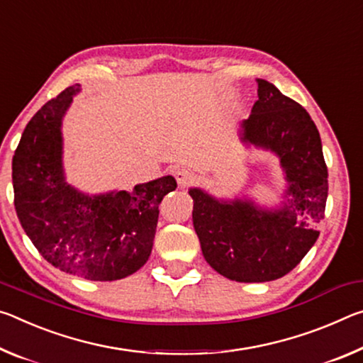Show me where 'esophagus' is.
Wrapping results in <instances>:
<instances>
[{"label":"esophagus","instance_id":"obj_1","mask_svg":"<svg viewBox=\"0 0 363 363\" xmlns=\"http://www.w3.org/2000/svg\"><path fill=\"white\" fill-rule=\"evenodd\" d=\"M175 178H177V183L178 186L185 188L188 186L189 183H191L194 180V172L191 169H186V167H182L175 170Z\"/></svg>","mask_w":363,"mask_h":363}]
</instances>
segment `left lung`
Listing matches in <instances>:
<instances>
[{"label":"left lung","instance_id":"obj_1","mask_svg":"<svg viewBox=\"0 0 363 363\" xmlns=\"http://www.w3.org/2000/svg\"><path fill=\"white\" fill-rule=\"evenodd\" d=\"M257 86L259 99L238 136L247 147L270 151L280 160L286 182L280 206L217 199L201 188L188 191L204 259L240 283L272 281L293 270L315 245L328 198L322 140L308 112L273 83L257 79Z\"/></svg>","mask_w":363,"mask_h":363}]
</instances>
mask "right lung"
Segmentation results:
<instances>
[{"label":"right lung","mask_w":363,"mask_h":363,"mask_svg":"<svg viewBox=\"0 0 363 363\" xmlns=\"http://www.w3.org/2000/svg\"><path fill=\"white\" fill-rule=\"evenodd\" d=\"M79 91V83L65 88L27 123L13 157L14 206L23 231L51 265L85 280L114 281L150 259L159 204L177 182L167 175L103 194L69 185L61 128Z\"/></svg>","instance_id":"obj_1"}]
</instances>
